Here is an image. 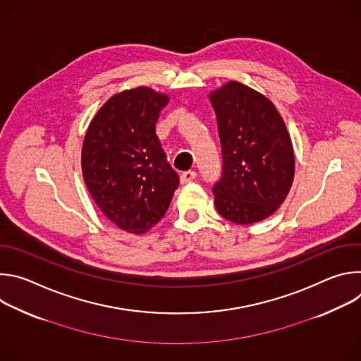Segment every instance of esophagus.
I'll return each mask as SVG.
<instances>
[{"instance_id": "1", "label": "esophagus", "mask_w": 361, "mask_h": 361, "mask_svg": "<svg viewBox=\"0 0 361 361\" xmlns=\"http://www.w3.org/2000/svg\"><path fill=\"white\" fill-rule=\"evenodd\" d=\"M195 177H197V173L190 170V171H184V173L181 174L180 180H181V184H187V183H191Z\"/></svg>"}]
</instances>
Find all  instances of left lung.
<instances>
[{"label": "left lung", "instance_id": "left-lung-1", "mask_svg": "<svg viewBox=\"0 0 361 361\" xmlns=\"http://www.w3.org/2000/svg\"><path fill=\"white\" fill-rule=\"evenodd\" d=\"M221 141L223 173L213 187L219 214L235 224L270 217L294 178V151L273 102L241 82L210 94Z\"/></svg>", "mask_w": 361, "mask_h": 361}]
</instances>
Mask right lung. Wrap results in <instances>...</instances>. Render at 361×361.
Returning a JSON list of instances; mask_svg holds the SVG:
<instances>
[{"mask_svg": "<svg viewBox=\"0 0 361 361\" xmlns=\"http://www.w3.org/2000/svg\"><path fill=\"white\" fill-rule=\"evenodd\" d=\"M169 99L148 87L116 94L84 137L85 185L104 216L133 234L145 233L164 217L180 184L156 134Z\"/></svg>", "mask_w": 361, "mask_h": 361, "instance_id": "1", "label": "right lung"}]
</instances>
